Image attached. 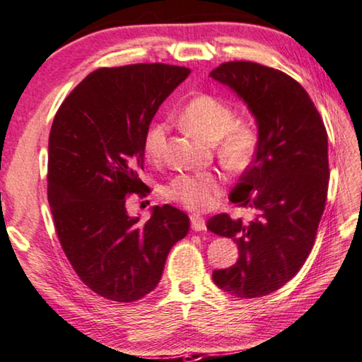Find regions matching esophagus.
<instances>
[{"label": "esophagus", "instance_id": "obj_1", "mask_svg": "<svg viewBox=\"0 0 362 362\" xmlns=\"http://www.w3.org/2000/svg\"><path fill=\"white\" fill-rule=\"evenodd\" d=\"M191 224H192L194 230H205L206 229V223L204 220V216H200V215H192Z\"/></svg>", "mask_w": 362, "mask_h": 362}]
</instances>
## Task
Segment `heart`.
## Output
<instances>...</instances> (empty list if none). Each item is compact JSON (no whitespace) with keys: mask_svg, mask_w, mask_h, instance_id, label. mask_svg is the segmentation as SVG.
I'll list each match as a JSON object with an SVG mask.
<instances>
[{"mask_svg":"<svg viewBox=\"0 0 362 362\" xmlns=\"http://www.w3.org/2000/svg\"><path fill=\"white\" fill-rule=\"evenodd\" d=\"M181 125L186 132L209 144L218 142L220 158L230 170L245 168L257 152L258 129L252 122H234L233 105L211 94H199L187 100L181 110ZM167 125L156 123L144 139V152L157 158L163 151ZM221 181L215 173L181 175L171 180L165 194L192 211H204L215 204Z\"/></svg>","mask_w":362,"mask_h":362,"instance_id":"1","label":"heart"}]
</instances>
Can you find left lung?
<instances>
[{
    "label": "left lung",
    "mask_w": 362,
    "mask_h": 362,
    "mask_svg": "<svg viewBox=\"0 0 362 362\" xmlns=\"http://www.w3.org/2000/svg\"><path fill=\"white\" fill-rule=\"evenodd\" d=\"M213 80L235 93L255 118L258 147L229 200L252 220L213 216L206 229L230 237L239 258L213 271V282L239 298H259L292 279L306 262L329 187L327 132L305 88L281 70L235 61Z\"/></svg>",
    "instance_id": "1"
}]
</instances>
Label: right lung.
<instances>
[{"label":"right lung","instance_id":"1","mask_svg":"<svg viewBox=\"0 0 362 362\" xmlns=\"http://www.w3.org/2000/svg\"><path fill=\"white\" fill-rule=\"evenodd\" d=\"M191 70L165 64L98 69L59 107L47 144V200L65 257L100 297L136 301L152 292L189 216L153 205L146 223L127 211L153 115Z\"/></svg>","mask_w":362,"mask_h":362}]
</instances>
